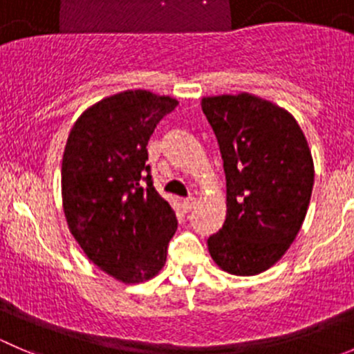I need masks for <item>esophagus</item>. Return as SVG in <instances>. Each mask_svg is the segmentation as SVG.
Wrapping results in <instances>:
<instances>
[{
  "label": "esophagus",
  "instance_id": "esophagus-1",
  "mask_svg": "<svg viewBox=\"0 0 354 354\" xmlns=\"http://www.w3.org/2000/svg\"><path fill=\"white\" fill-rule=\"evenodd\" d=\"M195 205H197V200H195V198H187V200H183V202H181V207H183L185 212H190V210L194 209Z\"/></svg>",
  "mask_w": 354,
  "mask_h": 354
}]
</instances>
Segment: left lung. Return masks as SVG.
<instances>
[{
	"label": "left lung",
	"instance_id": "obj_1",
	"mask_svg": "<svg viewBox=\"0 0 354 354\" xmlns=\"http://www.w3.org/2000/svg\"><path fill=\"white\" fill-rule=\"evenodd\" d=\"M226 173V221L207 240L233 276L270 269L301 230L312 197L313 157L291 113L259 95L202 97Z\"/></svg>",
	"mask_w": 354,
	"mask_h": 354
}]
</instances>
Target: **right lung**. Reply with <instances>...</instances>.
<instances>
[{
	"label": "right lung",
	"mask_w": 354,
	"mask_h": 354,
	"mask_svg": "<svg viewBox=\"0 0 354 354\" xmlns=\"http://www.w3.org/2000/svg\"><path fill=\"white\" fill-rule=\"evenodd\" d=\"M176 106L169 95L124 91L85 109L68 135L62 197L70 233L94 266L124 284L159 274L176 233V214L145 164L149 138Z\"/></svg>",
	"instance_id": "add662e5"
}]
</instances>
